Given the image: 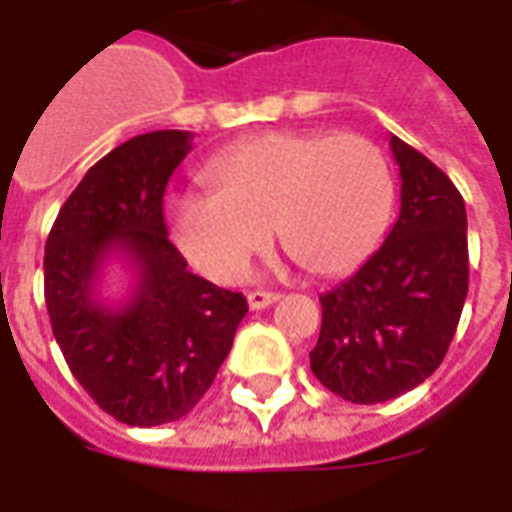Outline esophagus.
<instances>
[{
	"mask_svg": "<svg viewBox=\"0 0 512 512\" xmlns=\"http://www.w3.org/2000/svg\"><path fill=\"white\" fill-rule=\"evenodd\" d=\"M249 301V310H266L271 304H277L279 293H271V290H255V293H249L246 296Z\"/></svg>",
	"mask_w": 512,
	"mask_h": 512,
	"instance_id": "34e87169",
	"label": "esophagus"
}]
</instances>
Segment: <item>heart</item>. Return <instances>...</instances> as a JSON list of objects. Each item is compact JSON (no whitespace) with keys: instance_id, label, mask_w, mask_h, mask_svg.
I'll use <instances>...</instances> for the list:
<instances>
[{"instance_id":"1","label":"heart","mask_w":512,"mask_h":512,"mask_svg":"<svg viewBox=\"0 0 512 512\" xmlns=\"http://www.w3.org/2000/svg\"><path fill=\"white\" fill-rule=\"evenodd\" d=\"M208 194L167 202V233L213 282H235L271 238L296 263L332 277L381 244L395 178L376 142L359 134L274 131L230 147L202 169Z\"/></svg>"}]
</instances>
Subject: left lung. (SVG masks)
<instances>
[{"label": "left lung", "instance_id": "obj_1", "mask_svg": "<svg viewBox=\"0 0 512 512\" xmlns=\"http://www.w3.org/2000/svg\"><path fill=\"white\" fill-rule=\"evenodd\" d=\"M400 216L376 255L321 296L315 378L351 403H384L419 386L450 348L469 290L466 205L430 158L389 139Z\"/></svg>", "mask_w": 512, "mask_h": 512}]
</instances>
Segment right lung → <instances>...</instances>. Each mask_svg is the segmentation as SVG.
I'll return each mask as SVG.
<instances>
[{
	"label": "right lung",
	"mask_w": 512,
	"mask_h": 512,
	"mask_svg": "<svg viewBox=\"0 0 512 512\" xmlns=\"http://www.w3.org/2000/svg\"><path fill=\"white\" fill-rule=\"evenodd\" d=\"M189 150V131L115 147L87 169L46 241V307L62 356L87 395L134 428L175 422L200 403L249 310L244 293L186 271L167 238L164 191ZM112 259L135 274L120 302L100 296Z\"/></svg>",
	"instance_id": "add662e5"
}]
</instances>
